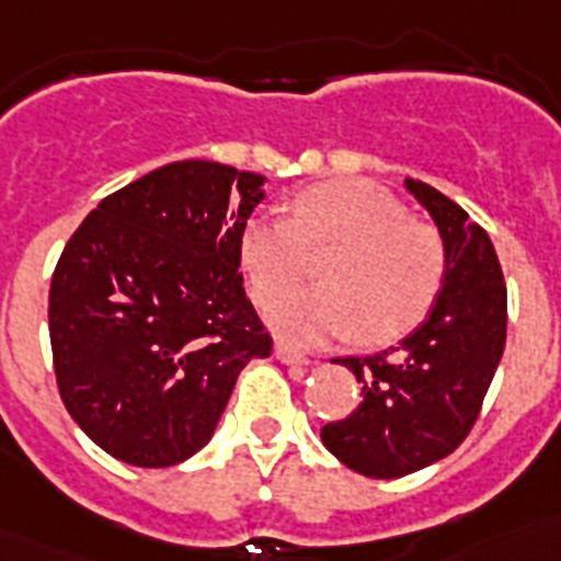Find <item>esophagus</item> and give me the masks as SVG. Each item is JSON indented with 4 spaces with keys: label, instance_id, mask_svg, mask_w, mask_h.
I'll use <instances>...</instances> for the list:
<instances>
[{
    "label": "esophagus",
    "instance_id": "34e87169",
    "mask_svg": "<svg viewBox=\"0 0 561 561\" xmlns=\"http://www.w3.org/2000/svg\"><path fill=\"white\" fill-rule=\"evenodd\" d=\"M275 359L284 362V365H309V356L295 351L291 345H286V342H277L275 345Z\"/></svg>",
    "mask_w": 561,
    "mask_h": 561
}]
</instances>
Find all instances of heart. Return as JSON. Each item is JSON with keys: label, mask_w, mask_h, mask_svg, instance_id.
Wrapping results in <instances>:
<instances>
[{"label": "heart", "mask_w": 561, "mask_h": 561, "mask_svg": "<svg viewBox=\"0 0 561 561\" xmlns=\"http://www.w3.org/2000/svg\"><path fill=\"white\" fill-rule=\"evenodd\" d=\"M331 251L323 290L290 293L306 254ZM238 257L266 323L284 342L314 348L356 334L368 345L413 331L444 286L447 250L430 225L368 180H331L304 191L291 221L255 213L241 227Z\"/></svg>", "instance_id": "1"}]
</instances>
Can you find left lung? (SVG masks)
Returning <instances> with one entry per match:
<instances>
[{
  "label": "left lung",
  "mask_w": 561,
  "mask_h": 561,
  "mask_svg": "<svg viewBox=\"0 0 561 561\" xmlns=\"http://www.w3.org/2000/svg\"><path fill=\"white\" fill-rule=\"evenodd\" d=\"M447 250L427 320L399 345L331 359L362 385L359 408L320 430L325 449L365 478H404L460 447L505 348V284L492 238L435 187L404 180Z\"/></svg>",
  "instance_id": "8db88e82"
}]
</instances>
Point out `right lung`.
I'll return each instance as SVG.
<instances>
[{
	"instance_id": "obj_1",
	"label": "right lung",
	"mask_w": 561,
	"mask_h": 561,
	"mask_svg": "<svg viewBox=\"0 0 561 561\" xmlns=\"http://www.w3.org/2000/svg\"><path fill=\"white\" fill-rule=\"evenodd\" d=\"M266 176L168 162L72 232L49 286L64 408L103 453L142 469L199 453L250 359L272 354L238 272Z\"/></svg>"
}]
</instances>
